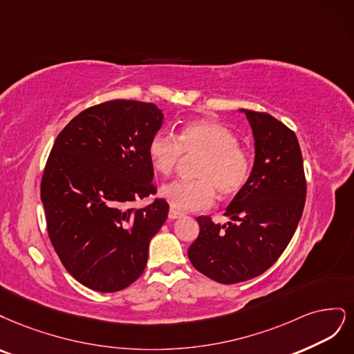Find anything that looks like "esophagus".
I'll use <instances>...</instances> for the list:
<instances>
[{
  "mask_svg": "<svg viewBox=\"0 0 354 354\" xmlns=\"http://www.w3.org/2000/svg\"><path fill=\"white\" fill-rule=\"evenodd\" d=\"M180 216H182V213L175 210V209L169 210V219H178V218H180Z\"/></svg>",
  "mask_w": 354,
  "mask_h": 354,
  "instance_id": "esophagus-1",
  "label": "esophagus"
}]
</instances>
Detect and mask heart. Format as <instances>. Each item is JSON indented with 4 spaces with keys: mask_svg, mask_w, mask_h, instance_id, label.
I'll return each instance as SVG.
<instances>
[{
    "mask_svg": "<svg viewBox=\"0 0 354 354\" xmlns=\"http://www.w3.org/2000/svg\"><path fill=\"white\" fill-rule=\"evenodd\" d=\"M201 157L196 180H174L160 194L172 209L203 210L210 207L216 191L223 198L241 192L252 175V156L238 144L236 135L218 122L206 119L185 123L178 138L158 131L148 144V156L156 172L170 175L184 158Z\"/></svg>",
    "mask_w": 354,
    "mask_h": 354,
    "instance_id": "1",
    "label": "heart"
}]
</instances>
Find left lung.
<instances>
[{
    "label": "left lung",
    "mask_w": 354,
    "mask_h": 354,
    "mask_svg": "<svg viewBox=\"0 0 354 354\" xmlns=\"http://www.w3.org/2000/svg\"><path fill=\"white\" fill-rule=\"evenodd\" d=\"M245 113L254 136V165L244 189L225 214L234 222L216 225L198 216L200 234L188 248L203 275L236 283L268 270L287 248L306 201L303 157L295 133L268 113Z\"/></svg>",
    "instance_id": "8db88e82"
}]
</instances>
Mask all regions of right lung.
I'll return each instance as SVG.
<instances>
[{
	"label": "right lung",
	"mask_w": 354,
	"mask_h": 354,
	"mask_svg": "<svg viewBox=\"0 0 354 354\" xmlns=\"http://www.w3.org/2000/svg\"><path fill=\"white\" fill-rule=\"evenodd\" d=\"M162 124L153 102L113 100L79 113L55 138L41 180L48 236L67 272L91 290L120 291L147 266L169 204L132 203L156 194L148 144Z\"/></svg>",
	"instance_id": "obj_1"
}]
</instances>
